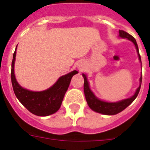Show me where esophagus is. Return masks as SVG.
I'll return each instance as SVG.
<instances>
[{
	"instance_id": "obj_1",
	"label": "esophagus",
	"mask_w": 150,
	"mask_h": 150,
	"mask_svg": "<svg viewBox=\"0 0 150 150\" xmlns=\"http://www.w3.org/2000/svg\"><path fill=\"white\" fill-rule=\"evenodd\" d=\"M79 68H80V70L82 71V68H83V67H82V66H79Z\"/></svg>"
}]
</instances>
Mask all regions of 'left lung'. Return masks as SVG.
I'll return each instance as SVG.
<instances>
[{"mask_svg":"<svg viewBox=\"0 0 150 150\" xmlns=\"http://www.w3.org/2000/svg\"><path fill=\"white\" fill-rule=\"evenodd\" d=\"M119 33H120V36L121 38H127V39L130 40H132V42H133L134 44L135 45V47L137 49L139 59H140V61L141 62L140 55V53H139L138 46H137V42H136V40L134 39V38L133 36H132L131 34H129L128 33L125 32V31H124V30H120ZM83 78H84V93L88 107H89L91 110H93L94 111H95V112H100V113L105 115L117 114V113L120 112L121 111H122L123 110L125 109L128 106H129L130 104H132V102L134 100V99L137 98V95H138L139 91H140V89L141 83H142V76H141L140 79V86L137 88L135 94L132 97V98L125 99V100L116 102V103H108V102L102 101V100L97 98L94 95V94L91 92V90H90L86 75H85V74H83Z\"/></svg>","mask_w":150,"mask_h":150,"instance_id":"1","label":"left lung"}]
</instances>
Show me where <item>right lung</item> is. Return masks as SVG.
<instances>
[{
  "label": "right lung",
  "instance_id": "obj_1",
  "mask_svg": "<svg viewBox=\"0 0 150 150\" xmlns=\"http://www.w3.org/2000/svg\"><path fill=\"white\" fill-rule=\"evenodd\" d=\"M16 48L13 53L11 68V81L13 88L18 100L31 113L39 116H46L55 113L59 110L64 96L68 88L71 78L77 74L72 72L61 76L59 80L49 89L43 91H31L21 87L16 82L14 74Z\"/></svg>",
  "mask_w": 150,
  "mask_h": 150
}]
</instances>
